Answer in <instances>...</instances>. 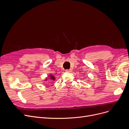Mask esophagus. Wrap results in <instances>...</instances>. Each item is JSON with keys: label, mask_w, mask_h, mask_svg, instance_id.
Segmentation results:
<instances>
[{"label": "esophagus", "mask_w": 129, "mask_h": 129, "mask_svg": "<svg viewBox=\"0 0 129 129\" xmlns=\"http://www.w3.org/2000/svg\"><path fill=\"white\" fill-rule=\"evenodd\" d=\"M66 71L67 72H70L72 71V70L71 69H67V70H66Z\"/></svg>", "instance_id": "1"}]
</instances>
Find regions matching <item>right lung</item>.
Returning a JSON list of instances; mask_svg holds the SVG:
<instances>
[{"mask_svg":"<svg viewBox=\"0 0 129 129\" xmlns=\"http://www.w3.org/2000/svg\"><path fill=\"white\" fill-rule=\"evenodd\" d=\"M50 76H51V75H50ZM50 79H51L52 80H54L55 79L54 77L53 76H50Z\"/></svg>","mask_w":129,"mask_h":129,"instance_id":"add662e5","label":"right lung"}]
</instances>
